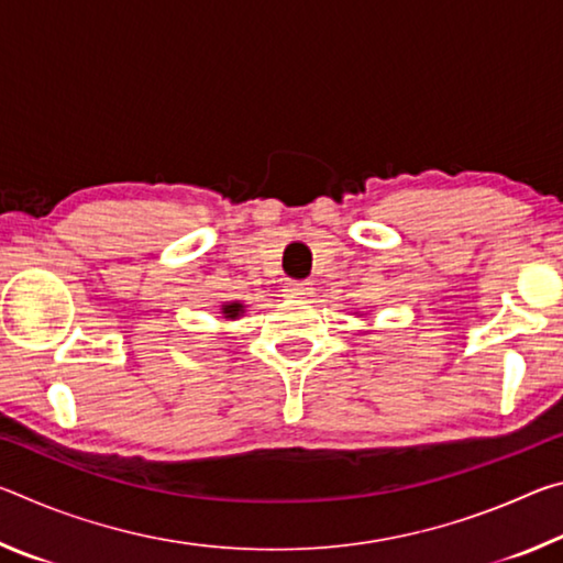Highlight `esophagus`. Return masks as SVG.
I'll use <instances>...</instances> for the list:
<instances>
[{
  "mask_svg": "<svg viewBox=\"0 0 563 563\" xmlns=\"http://www.w3.org/2000/svg\"><path fill=\"white\" fill-rule=\"evenodd\" d=\"M285 295H288V298L310 300L312 295H316V288H312L310 280H290L285 283Z\"/></svg>",
  "mask_w": 563,
  "mask_h": 563,
  "instance_id": "obj_1",
  "label": "esophagus"
}]
</instances>
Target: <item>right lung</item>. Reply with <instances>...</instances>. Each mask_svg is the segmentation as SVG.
<instances>
[{"label": "right lung", "instance_id": "1", "mask_svg": "<svg viewBox=\"0 0 563 563\" xmlns=\"http://www.w3.org/2000/svg\"><path fill=\"white\" fill-rule=\"evenodd\" d=\"M241 310H243V305H241V302L223 305V316H225V318H231V320H235L238 316H241Z\"/></svg>", "mask_w": 563, "mask_h": 563}]
</instances>
